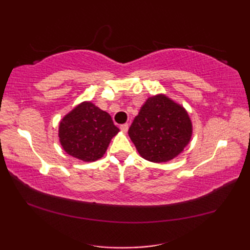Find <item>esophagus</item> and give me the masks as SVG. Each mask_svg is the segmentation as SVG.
<instances>
[{"label": "esophagus", "instance_id": "1", "mask_svg": "<svg viewBox=\"0 0 250 250\" xmlns=\"http://www.w3.org/2000/svg\"><path fill=\"white\" fill-rule=\"evenodd\" d=\"M128 129H129V125L128 124H124V125H120V130L122 132H125V133H126V132H128Z\"/></svg>", "mask_w": 250, "mask_h": 250}]
</instances>
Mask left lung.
<instances>
[{
  "mask_svg": "<svg viewBox=\"0 0 250 250\" xmlns=\"http://www.w3.org/2000/svg\"><path fill=\"white\" fill-rule=\"evenodd\" d=\"M128 133L143 158L151 162H167L188 145L192 125L183 106L159 94L142 106Z\"/></svg>",
  "mask_w": 250,
  "mask_h": 250,
  "instance_id": "8db88e82",
  "label": "left lung"
}]
</instances>
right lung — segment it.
Returning a JSON list of instances; mask_svg holds the SVG:
<instances>
[{
	"instance_id": "add662e5",
	"label": "right lung",
	"mask_w": 250,
	"mask_h": 250,
	"mask_svg": "<svg viewBox=\"0 0 250 250\" xmlns=\"http://www.w3.org/2000/svg\"><path fill=\"white\" fill-rule=\"evenodd\" d=\"M119 129L109 114L91 102H83L60 122V143L68 155L90 162L102 158Z\"/></svg>"
}]
</instances>
